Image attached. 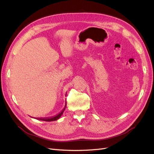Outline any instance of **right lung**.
<instances>
[{"instance_id":"1","label":"right lung","mask_w":154,"mask_h":154,"mask_svg":"<svg viewBox=\"0 0 154 154\" xmlns=\"http://www.w3.org/2000/svg\"><path fill=\"white\" fill-rule=\"evenodd\" d=\"M66 105H65V106L63 109L60 112L59 114H58L57 115H56L54 116H53V117H49V118H36V119H39V120H42V121H45V122H53V121H56V120H58L60 117H61V116L63 114V112L66 109Z\"/></svg>"}]
</instances>
